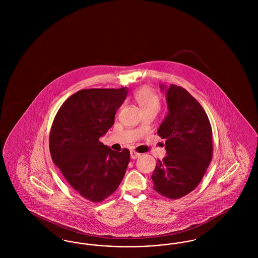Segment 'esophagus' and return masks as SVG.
Wrapping results in <instances>:
<instances>
[{
  "label": "esophagus",
  "mask_w": 258,
  "mask_h": 258,
  "mask_svg": "<svg viewBox=\"0 0 258 258\" xmlns=\"http://www.w3.org/2000/svg\"><path fill=\"white\" fill-rule=\"evenodd\" d=\"M140 157V154L139 153H137V152H135V151H132L131 152V158L133 159V160H135V159H137V158H139Z\"/></svg>",
  "instance_id": "esophagus-1"
}]
</instances>
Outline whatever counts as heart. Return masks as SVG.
Masks as SVG:
<instances>
[{
	"label": "heart",
	"instance_id": "b5f03b06",
	"mask_svg": "<svg viewBox=\"0 0 258 258\" xmlns=\"http://www.w3.org/2000/svg\"><path fill=\"white\" fill-rule=\"evenodd\" d=\"M134 97L142 113L155 112L157 114L160 111L161 105L160 97L150 88L144 87L137 90Z\"/></svg>",
	"mask_w": 258,
	"mask_h": 258
}]
</instances>
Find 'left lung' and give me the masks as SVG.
<instances>
[{
    "mask_svg": "<svg viewBox=\"0 0 258 258\" xmlns=\"http://www.w3.org/2000/svg\"><path fill=\"white\" fill-rule=\"evenodd\" d=\"M166 101L168 113L158 135L165 139L167 156L158 160L151 179L160 196L178 199L197 187L208 168L213 157L212 126L203 107L184 88L172 84Z\"/></svg>",
    "mask_w": 258,
    "mask_h": 258,
    "instance_id": "1",
    "label": "left lung"
}]
</instances>
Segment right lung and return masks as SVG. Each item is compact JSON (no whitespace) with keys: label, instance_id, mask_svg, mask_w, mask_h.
I'll return each mask as SVG.
<instances>
[{"label":"right lung","instance_id":"right-lung-1","mask_svg":"<svg viewBox=\"0 0 258 258\" xmlns=\"http://www.w3.org/2000/svg\"><path fill=\"white\" fill-rule=\"evenodd\" d=\"M127 88L83 89L57 112L49 135L53 162L74 190L87 200L101 202L121 184L131 154L115 152L99 141L114 123Z\"/></svg>","mask_w":258,"mask_h":258}]
</instances>
